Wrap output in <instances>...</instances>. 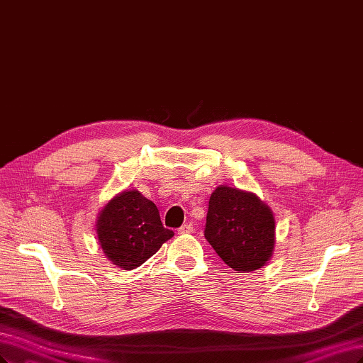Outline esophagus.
Masks as SVG:
<instances>
[{"mask_svg":"<svg viewBox=\"0 0 363 363\" xmlns=\"http://www.w3.org/2000/svg\"><path fill=\"white\" fill-rule=\"evenodd\" d=\"M194 233V225L192 223H184L179 228V234H191Z\"/></svg>","mask_w":363,"mask_h":363,"instance_id":"esophagus-1","label":"esophagus"}]
</instances>
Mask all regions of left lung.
<instances>
[{
  "instance_id": "8db88e82",
  "label": "left lung",
  "mask_w": 363,
  "mask_h": 363,
  "mask_svg": "<svg viewBox=\"0 0 363 363\" xmlns=\"http://www.w3.org/2000/svg\"><path fill=\"white\" fill-rule=\"evenodd\" d=\"M274 216L254 192L220 184L210 195L204 235L237 273L258 270L274 249Z\"/></svg>"
}]
</instances>
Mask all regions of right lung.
<instances>
[{
    "mask_svg": "<svg viewBox=\"0 0 363 363\" xmlns=\"http://www.w3.org/2000/svg\"><path fill=\"white\" fill-rule=\"evenodd\" d=\"M96 233L106 258L121 270L140 267L174 235L162 225L156 204L136 189L109 199L99 211Z\"/></svg>",
    "mask_w": 363,
    "mask_h": 363,
    "instance_id": "1",
    "label": "right lung"
}]
</instances>
